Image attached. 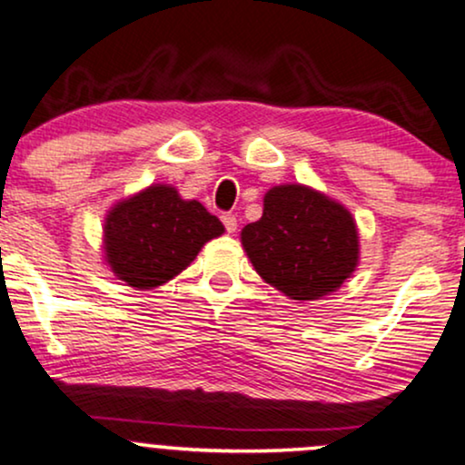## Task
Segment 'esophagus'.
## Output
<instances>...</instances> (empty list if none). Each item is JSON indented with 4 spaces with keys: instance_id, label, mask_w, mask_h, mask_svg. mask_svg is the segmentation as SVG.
I'll return each mask as SVG.
<instances>
[{
    "instance_id": "34e87169",
    "label": "esophagus",
    "mask_w": 465,
    "mask_h": 465,
    "mask_svg": "<svg viewBox=\"0 0 465 465\" xmlns=\"http://www.w3.org/2000/svg\"><path fill=\"white\" fill-rule=\"evenodd\" d=\"M221 221H223V225H225V229H227L229 233H233L238 229V218L233 216V214H229V212H227V214L221 216Z\"/></svg>"
}]
</instances>
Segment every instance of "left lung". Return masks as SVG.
<instances>
[{
    "mask_svg": "<svg viewBox=\"0 0 465 465\" xmlns=\"http://www.w3.org/2000/svg\"><path fill=\"white\" fill-rule=\"evenodd\" d=\"M240 236L255 271L297 302L336 291L359 262V233L350 212L303 185L266 192L262 218Z\"/></svg>",
    "mask_w": 465,
    "mask_h": 465,
    "instance_id": "1",
    "label": "left lung"
}]
</instances>
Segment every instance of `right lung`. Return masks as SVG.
<instances>
[{"instance_id": "obj_1", "label": "right lung", "mask_w": 465, "mask_h": 465, "mask_svg": "<svg viewBox=\"0 0 465 465\" xmlns=\"http://www.w3.org/2000/svg\"><path fill=\"white\" fill-rule=\"evenodd\" d=\"M223 232V223L199 201H183L170 185H151L106 216V262L133 288L162 286Z\"/></svg>"}]
</instances>
